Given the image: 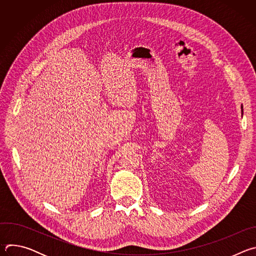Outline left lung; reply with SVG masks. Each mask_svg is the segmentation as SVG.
Here are the masks:
<instances>
[{"mask_svg": "<svg viewBox=\"0 0 256 256\" xmlns=\"http://www.w3.org/2000/svg\"><path fill=\"white\" fill-rule=\"evenodd\" d=\"M242 112H243V107H242Z\"/></svg>", "mask_w": 256, "mask_h": 256, "instance_id": "left-lung-1", "label": "left lung"}]
</instances>
